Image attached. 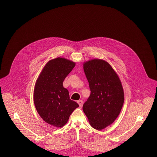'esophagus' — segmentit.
<instances>
[{"label": "esophagus", "instance_id": "1", "mask_svg": "<svg viewBox=\"0 0 157 157\" xmlns=\"http://www.w3.org/2000/svg\"><path fill=\"white\" fill-rule=\"evenodd\" d=\"M77 103H78V105H79L80 107H82V106H83V100H78V101H77Z\"/></svg>", "mask_w": 157, "mask_h": 157}]
</instances>
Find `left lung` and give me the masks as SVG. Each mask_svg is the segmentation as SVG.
Here are the masks:
<instances>
[{"mask_svg":"<svg viewBox=\"0 0 157 157\" xmlns=\"http://www.w3.org/2000/svg\"><path fill=\"white\" fill-rule=\"evenodd\" d=\"M83 69L90 94L83 110L90 125L100 131L113 123L121 112L124 98L123 86L116 72L104 60L86 61Z\"/></svg>","mask_w":157,"mask_h":157,"instance_id":"obj_1","label":"left lung"}]
</instances>
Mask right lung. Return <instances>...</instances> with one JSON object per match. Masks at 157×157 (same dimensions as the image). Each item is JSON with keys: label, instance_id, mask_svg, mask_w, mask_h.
Listing matches in <instances>:
<instances>
[{"label": "right lung", "instance_id": "1", "mask_svg": "<svg viewBox=\"0 0 157 157\" xmlns=\"http://www.w3.org/2000/svg\"><path fill=\"white\" fill-rule=\"evenodd\" d=\"M75 63L63 57L48 61L37 78L34 90L36 109L46 123L56 128L67 123L70 115L79 106L69 98V92L63 86Z\"/></svg>", "mask_w": 157, "mask_h": 157}]
</instances>
